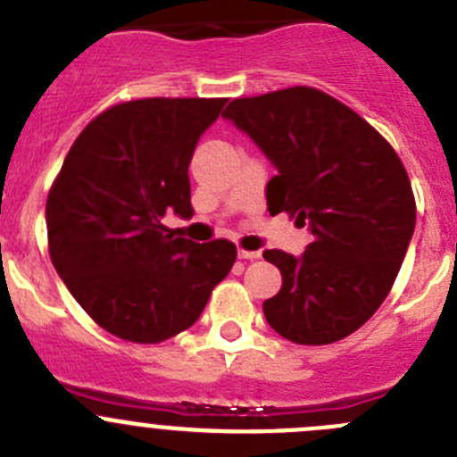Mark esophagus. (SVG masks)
Returning a JSON list of instances; mask_svg holds the SVG:
<instances>
[{
	"instance_id": "esophagus-1",
	"label": "esophagus",
	"mask_w": 457,
	"mask_h": 457,
	"mask_svg": "<svg viewBox=\"0 0 457 457\" xmlns=\"http://www.w3.org/2000/svg\"><path fill=\"white\" fill-rule=\"evenodd\" d=\"M259 257H262V253H259V250L238 248V259H250V262H253V259H259Z\"/></svg>"
}]
</instances>
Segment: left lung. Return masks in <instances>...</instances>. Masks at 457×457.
<instances>
[{"label":"left lung","mask_w":457,"mask_h":457,"mask_svg":"<svg viewBox=\"0 0 457 457\" xmlns=\"http://www.w3.org/2000/svg\"><path fill=\"white\" fill-rule=\"evenodd\" d=\"M272 162L270 214L297 216L302 257L266 250L281 288L268 325L297 345H329L363 327L395 284L415 232V195L395 148L352 108L315 87L234 99L223 112Z\"/></svg>","instance_id":"8db88e82"}]
</instances>
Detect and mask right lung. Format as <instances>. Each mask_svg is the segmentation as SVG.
<instances>
[{
    "label": "right lung",
    "instance_id": "1",
    "mask_svg": "<svg viewBox=\"0 0 457 457\" xmlns=\"http://www.w3.org/2000/svg\"><path fill=\"white\" fill-rule=\"evenodd\" d=\"M228 99H137L85 126L46 195L49 254L85 313L130 343L189 329L237 262L225 238L162 225L191 216L189 162Z\"/></svg>",
    "mask_w": 457,
    "mask_h": 457
}]
</instances>
